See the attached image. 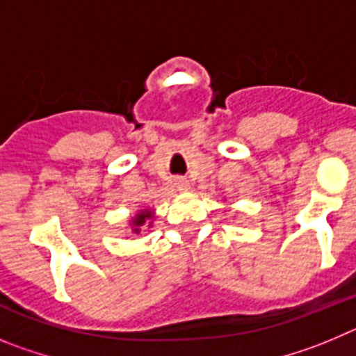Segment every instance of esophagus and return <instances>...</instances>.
Listing matches in <instances>:
<instances>
[{
  "instance_id": "1",
  "label": "esophagus",
  "mask_w": 356,
  "mask_h": 356,
  "mask_svg": "<svg viewBox=\"0 0 356 356\" xmlns=\"http://www.w3.org/2000/svg\"><path fill=\"white\" fill-rule=\"evenodd\" d=\"M175 187L180 188V191H187L188 181L185 178H181V176H178V178H175Z\"/></svg>"
}]
</instances>
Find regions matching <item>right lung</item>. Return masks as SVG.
<instances>
[{
    "mask_svg": "<svg viewBox=\"0 0 356 356\" xmlns=\"http://www.w3.org/2000/svg\"><path fill=\"white\" fill-rule=\"evenodd\" d=\"M151 217H153V213H151L149 210H140V212L135 216V219H131V222H134L131 229H134L135 234H139L140 228H143L147 221H151Z\"/></svg>",
    "mask_w": 356,
    "mask_h": 356,
    "instance_id": "1",
    "label": "right lung"
}]
</instances>
